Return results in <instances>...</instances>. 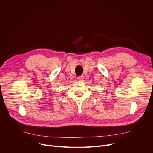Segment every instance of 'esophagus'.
Wrapping results in <instances>:
<instances>
[{"instance_id":"obj_1","label":"esophagus","mask_w":153,"mask_h":153,"mask_svg":"<svg viewBox=\"0 0 153 153\" xmlns=\"http://www.w3.org/2000/svg\"><path fill=\"white\" fill-rule=\"evenodd\" d=\"M77 79L79 80V81H82V80L84 79V76L83 75H81L77 77Z\"/></svg>"}]
</instances>
